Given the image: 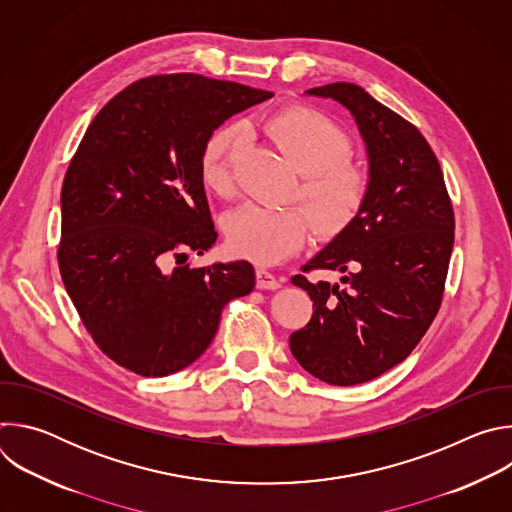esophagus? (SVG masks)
Wrapping results in <instances>:
<instances>
[{"instance_id": "34e87169", "label": "esophagus", "mask_w": 512, "mask_h": 512, "mask_svg": "<svg viewBox=\"0 0 512 512\" xmlns=\"http://www.w3.org/2000/svg\"><path fill=\"white\" fill-rule=\"evenodd\" d=\"M257 287L259 289H279L281 279L267 269H257Z\"/></svg>"}]
</instances>
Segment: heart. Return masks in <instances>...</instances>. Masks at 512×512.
<instances>
[{"label": "heart", "mask_w": 512, "mask_h": 512, "mask_svg": "<svg viewBox=\"0 0 512 512\" xmlns=\"http://www.w3.org/2000/svg\"><path fill=\"white\" fill-rule=\"evenodd\" d=\"M279 152L302 172L300 196L312 206L324 233L348 227L369 194V174L352 164V143L346 131L320 111L289 107L263 123ZM245 150L241 125L214 129L202 148L200 176L218 194L233 192V172ZM316 231L314 214L306 206L267 208L247 204L231 214L227 239L235 253L261 265H275L300 251Z\"/></svg>", "instance_id": "1"}]
</instances>
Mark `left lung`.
Segmentation results:
<instances>
[{
	"instance_id": "1",
	"label": "left lung",
	"mask_w": 512,
	"mask_h": 512,
	"mask_svg": "<svg viewBox=\"0 0 512 512\" xmlns=\"http://www.w3.org/2000/svg\"><path fill=\"white\" fill-rule=\"evenodd\" d=\"M340 103L369 156V194L302 271H338L340 283H291L308 291L312 320L289 336L291 354L316 379L350 387L403 362L442 306L454 247V208L433 150L415 125L352 83L306 91Z\"/></svg>"
}]
</instances>
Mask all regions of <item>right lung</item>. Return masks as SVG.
<instances>
[{"label": "right lung", "mask_w": 512, "mask_h": 512, "mask_svg": "<svg viewBox=\"0 0 512 512\" xmlns=\"http://www.w3.org/2000/svg\"><path fill=\"white\" fill-rule=\"evenodd\" d=\"M273 93L192 72L141 79L93 119L60 194L58 267L95 344L166 377L212 342L223 308L255 287L249 261L168 269L216 241L200 156L229 117Z\"/></svg>", "instance_id": "add662e5"}]
</instances>
